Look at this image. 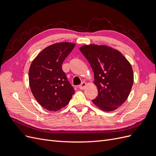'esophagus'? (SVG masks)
Here are the masks:
<instances>
[{
	"mask_svg": "<svg viewBox=\"0 0 156 156\" xmlns=\"http://www.w3.org/2000/svg\"><path fill=\"white\" fill-rule=\"evenodd\" d=\"M86 86H87V83H86L85 82H83V83L79 86V88L80 89L83 90V89H84V88L86 87Z\"/></svg>",
	"mask_w": 156,
	"mask_h": 156,
	"instance_id": "1",
	"label": "esophagus"
}]
</instances>
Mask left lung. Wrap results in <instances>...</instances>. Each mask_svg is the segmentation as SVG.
<instances>
[{
	"label": "left lung",
	"mask_w": 156,
	"mask_h": 156,
	"mask_svg": "<svg viewBox=\"0 0 156 156\" xmlns=\"http://www.w3.org/2000/svg\"><path fill=\"white\" fill-rule=\"evenodd\" d=\"M90 64L98 95L92 102L104 111H112L128 98L133 84L130 63L120 51L107 45H85L79 48Z\"/></svg>",
	"instance_id": "obj_1"
}]
</instances>
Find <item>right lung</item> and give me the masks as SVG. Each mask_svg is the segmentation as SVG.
Segmentation results:
<instances>
[{
  "instance_id": "add662e5",
  "label": "right lung",
  "mask_w": 156,
  "mask_h": 156,
  "mask_svg": "<svg viewBox=\"0 0 156 156\" xmlns=\"http://www.w3.org/2000/svg\"><path fill=\"white\" fill-rule=\"evenodd\" d=\"M75 44L61 42L47 47L32 61L29 72L33 96L45 109L56 111L68 105L75 90L62 68Z\"/></svg>"
}]
</instances>
